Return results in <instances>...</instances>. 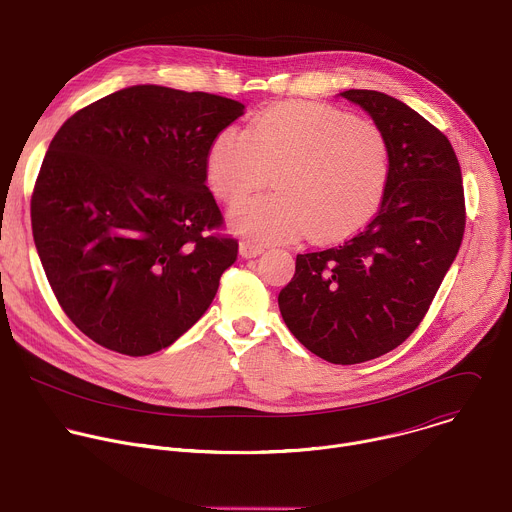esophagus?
Instances as JSON below:
<instances>
[{
    "instance_id": "34e87169",
    "label": "esophagus",
    "mask_w": 512,
    "mask_h": 512,
    "mask_svg": "<svg viewBox=\"0 0 512 512\" xmlns=\"http://www.w3.org/2000/svg\"><path fill=\"white\" fill-rule=\"evenodd\" d=\"M239 251H241V255H243V257L251 259V257L261 255L265 249H263V245H257V243H253V241H243V243H241V247H239Z\"/></svg>"
}]
</instances>
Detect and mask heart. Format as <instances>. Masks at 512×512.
Returning <instances> with one entry per match:
<instances>
[{
  "label": "heart",
  "mask_w": 512,
  "mask_h": 512,
  "mask_svg": "<svg viewBox=\"0 0 512 512\" xmlns=\"http://www.w3.org/2000/svg\"><path fill=\"white\" fill-rule=\"evenodd\" d=\"M275 171L277 193L237 204L231 223L259 243L338 241L379 212L391 180V145L381 127L332 105L287 101L253 117L251 127L216 133L206 180L235 204Z\"/></svg>",
  "instance_id": "1"
}]
</instances>
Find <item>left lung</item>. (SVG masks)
Returning <instances> with one entry per match:
<instances>
[{"label": "left lung", "mask_w": 512, "mask_h": 512, "mask_svg": "<svg viewBox=\"0 0 512 512\" xmlns=\"http://www.w3.org/2000/svg\"><path fill=\"white\" fill-rule=\"evenodd\" d=\"M340 95L387 135L389 188L354 237L296 257L277 302L289 332L310 352L356 364L397 348L421 324L458 255L466 202L456 152L440 129L385 93Z\"/></svg>", "instance_id": "1"}]
</instances>
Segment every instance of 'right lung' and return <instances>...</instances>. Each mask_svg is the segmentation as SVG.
I'll use <instances>...</instances> for the list:
<instances>
[{"label": "right lung", "instance_id": "obj_1", "mask_svg": "<svg viewBox=\"0 0 512 512\" xmlns=\"http://www.w3.org/2000/svg\"><path fill=\"white\" fill-rule=\"evenodd\" d=\"M243 109L137 85L79 109L52 137L32 233L60 308L93 342L145 356L208 310L239 243L206 186V154Z\"/></svg>", "mask_w": 512, "mask_h": 512}]
</instances>
